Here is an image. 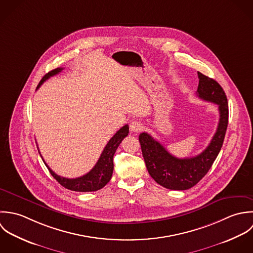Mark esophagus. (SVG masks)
<instances>
[{
    "label": "esophagus",
    "mask_w": 253,
    "mask_h": 253,
    "mask_svg": "<svg viewBox=\"0 0 253 253\" xmlns=\"http://www.w3.org/2000/svg\"><path fill=\"white\" fill-rule=\"evenodd\" d=\"M143 128H144V125L140 121L133 120L130 124V129L133 132H140L141 130H143Z\"/></svg>",
    "instance_id": "34e87169"
}]
</instances>
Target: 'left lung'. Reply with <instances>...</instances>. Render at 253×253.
<instances>
[{"label":"left lung","instance_id":"left-lung-1","mask_svg":"<svg viewBox=\"0 0 253 253\" xmlns=\"http://www.w3.org/2000/svg\"><path fill=\"white\" fill-rule=\"evenodd\" d=\"M197 95L206 101L216 103L219 109V123L210 144L194 157L178 158L148 133L139 136L147 169L152 179L160 186L176 191L191 189L206 175L223 146L228 127L229 106L226 94L214 79L198 72Z\"/></svg>","mask_w":253,"mask_h":253}]
</instances>
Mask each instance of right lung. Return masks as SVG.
<instances>
[{
	"label": "right lung",
	"instance_id": "obj_1",
	"mask_svg": "<svg viewBox=\"0 0 253 253\" xmlns=\"http://www.w3.org/2000/svg\"><path fill=\"white\" fill-rule=\"evenodd\" d=\"M62 69L63 68L57 67L50 72H48L40 81L37 89L47 79L59 73ZM128 133H129V126L126 124L121 129H119L115 133V135L109 140V142L106 144L105 148L101 152V156H100L98 162L96 163V165L94 166V168H92V170L90 172H88L87 174H85L81 177H78V178L68 179V178L58 176L48 166V164L43 159L42 155H41V157H42L44 163L46 164L47 168L49 169L51 176L65 189H68L70 191H75V192H95V191L101 190V188H103L110 181L112 172H113V155L116 152L118 146L122 142V140L128 136Z\"/></svg>",
	"mask_w": 253,
	"mask_h": 253
}]
</instances>
